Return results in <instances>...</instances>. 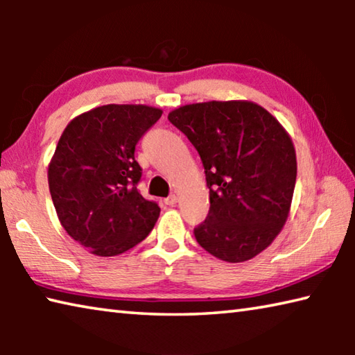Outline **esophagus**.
Returning a JSON list of instances; mask_svg holds the SVG:
<instances>
[{
  "label": "esophagus",
  "instance_id": "esophagus-1",
  "mask_svg": "<svg viewBox=\"0 0 355 355\" xmlns=\"http://www.w3.org/2000/svg\"><path fill=\"white\" fill-rule=\"evenodd\" d=\"M177 200H178V197L175 194H172V196L167 197V199H164V203H166V205H171L172 207V205H175Z\"/></svg>",
  "mask_w": 355,
  "mask_h": 355
}]
</instances>
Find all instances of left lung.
<instances>
[{
  "label": "left lung",
  "mask_w": 355,
  "mask_h": 355,
  "mask_svg": "<svg viewBox=\"0 0 355 355\" xmlns=\"http://www.w3.org/2000/svg\"><path fill=\"white\" fill-rule=\"evenodd\" d=\"M167 119L205 167L209 211L194 228L197 243L228 263L254 258L290 213L297 175L290 135L272 114L245 100L184 105Z\"/></svg>",
  "instance_id": "obj_1"
}]
</instances>
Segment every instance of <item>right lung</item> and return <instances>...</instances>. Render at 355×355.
I'll return each mask as SVG.
<instances>
[{"label": "right lung", "instance_id": "right-lung-1", "mask_svg": "<svg viewBox=\"0 0 355 355\" xmlns=\"http://www.w3.org/2000/svg\"><path fill=\"white\" fill-rule=\"evenodd\" d=\"M163 111L146 105H105L65 127L48 166V186L65 232L98 257H114L146 239L158 203L137 191L142 169L136 144Z\"/></svg>", "mask_w": 355, "mask_h": 355}]
</instances>
